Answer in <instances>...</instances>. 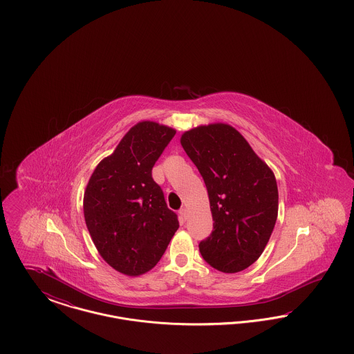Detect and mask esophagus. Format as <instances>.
Returning <instances> with one entry per match:
<instances>
[{"label":"esophagus","mask_w":354,"mask_h":354,"mask_svg":"<svg viewBox=\"0 0 354 354\" xmlns=\"http://www.w3.org/2000/svg\"><path fill=\"white\" fill-rule=\"evenodd\" d=\"M179 215H180L182 219H187V208H182V209L179 211Z\"/></svg>","instance_id":"34e87169"}]
</instances>
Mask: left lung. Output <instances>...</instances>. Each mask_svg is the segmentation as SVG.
I'll use <instances>...</instances> for the list:
<instances>
[{
    "mask_svg": "<svg viewBox=\"0 0 354 354\" xmlns=\"http://www.w3.org/2000/svg\"><path fill=\"white\" fill-rule=\"evenodd\" d=\"M180 143L203 176L214 219L212 234L199 244L203 259L224 273L248 268L268 244L277 219L274 174L225 123L191 129Z\"/></svg>",
    "mask_w": 354,
    "mask_h": 354,
    "instance_id": "obj_1",
    "label": "left lung"
}]
</instances>
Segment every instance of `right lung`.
I'll return each mask as SVG.
<instances>
[{"label": "right lung", "instance_id": "add662e5", "mask_svg": "<svg viewBox=\"0 0 354 354\" xmlns=\"http://www.w3.org/2000/svg\"><path fill=\"white\" fill-rule=\"evenodd\" d=\"M176 131L143 120L95 167L86 185L84 221L102 259L127 276L152 270L179 228L152 167Z\"/></svg>", "mask_w": 354, "mask_h": 354}]
</instances>
